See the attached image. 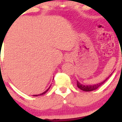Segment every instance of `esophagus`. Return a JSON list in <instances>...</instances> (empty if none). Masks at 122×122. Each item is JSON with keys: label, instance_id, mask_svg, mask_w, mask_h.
Returning <instances> with one entry per match:
<instances>
[{"label": "esophagus", "instance_id": "34e87169", "mask_svg": "<svg viewBox=\"0 0 122 122\" xmlns=\"http://www.w3.org/2000/svg\"><path fill=\"white\" fill-rule=\"evenodd\" d=\"M65 60L66 61H67V62L71 61L72 60L71 56V55H67V56L65 57Z\"/></svg>", "mask_w": 122, "mask_h": 122}]
</instances>
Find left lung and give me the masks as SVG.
<instances>
[{
  "instance_id": "obj_1",
  "label": "left lung",
  "mask_w": 122,
  "mask_h": 122,
  "mask_svg": "<svg viewBox=\"0 0 122 122\" xmlns=\"http://www.w3.org/2000/svg\"><path fill=\"white\" fill-rule=\"evenodd\" d=\"M111 75H110V76H111ZM109 77H108L105 80H104L103 81L101 82V83H98V84L92 85H84L81 84L79 81H78L77 80V86H78V88H80V90H81L85 91V92H91V91H93L95 90H96V89L98 88V87H99L101 85H102L109 79Z\"/></svg>"
}]
</instances>
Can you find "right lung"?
<instances>
[{
    "instance_id": "right-lung-1",
    "label": "right lung",
    "mask_w": 122,
    "mask_h": 122,
    "mask_svg": "<svg viewBox=\"0 0 122 122\" xmlns=\"http://www.w3.org/2000/svg\"><path fill=\"white\" fill-rule=\"evenodd\" d=\"M50 87L48 88L47 89V90H46V91H45V92H43V93H41V94H40V95H33V96H41V95H43V94H45V93H46V92H48V90H49V89H50Z\"/></svg>"
}]
</instances>
